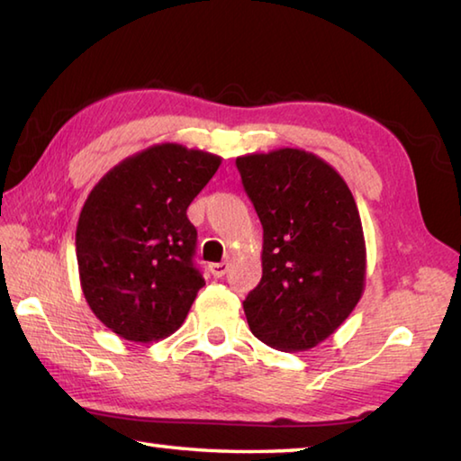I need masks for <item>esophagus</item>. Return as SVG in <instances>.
Here are the masks:
<instances>
[{
	"label": "esophagus",
	"mask_w": 461,
	"mask_h": 461,
	"mask_svg": "<svg viewBox=\"0 0 461 461\" xmlns=\"http://www.w3.org/2000/svg\"><path fill=\"white\" fill-rule=\"evenodd\" d=\"M228 264H225V261H221V264H212L210 266V272H212V276L213 277H221V276H225V272H228Z\"/></svg>",
	"instance_id": "obj_1"
}]
</instances>
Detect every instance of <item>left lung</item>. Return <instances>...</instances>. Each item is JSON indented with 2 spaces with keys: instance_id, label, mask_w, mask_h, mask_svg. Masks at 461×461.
Here are the masks:
<instances>
[{
  "instance_id": "obj_1",
  "label": "left lung",
  "mask_w": 461,
  "mask_h": 461,
  "mask_svg": "<svg viewBox=\"0 0 461 461\" xmlns=\"http://www.w3.org/2000/svg\"><path fill=\"white\" fill-rule=\"evenodd\" d=\"M236 166L264 228L261 282L243 302L249 330L269 348L308 351L362 300L367 254L356 200L312 151L248 153Z\"/></svg>"
}]
</instances>
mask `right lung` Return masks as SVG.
<instances>
[{"instance_id":"right-lung-1","label":"right lung","mask_w":461,"mask_h":461,"mask_svg":"<svg viewBox=\"0 0 461 461\" xmlns=\"http://www.w3.org/2000/svg\"><path fill=\"white\" fill-rule=\"evenodd\" d=\"M220 166L215 153L156 143L89 192L76 230L79 284L89 310L120 338L151 344L182 328L205 285L185 212Z\"/></svg>"}]
</instances>
